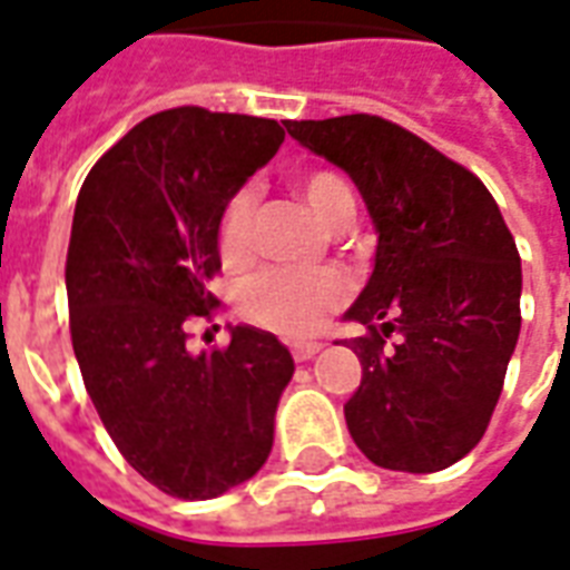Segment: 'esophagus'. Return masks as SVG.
I'll use <instances>...</instances> for the list:
<instances>
[{
    "label": "esophagus",
    "instance_id": "34e87169",
    "mask_svg": "<svg viewBox=\"0 0 570 570\" xmlns=\"http://www.w3.org/2000/svg\"><path fill=\"white\" fill-rule=\"evenodd\" d=\"M320 350H323V344H317V341H311V344H296V347H293V360L296 362L314 360Z\"/></svg>",
    "mask_w": 570,
    "mask_h": 570
}]
</instances>
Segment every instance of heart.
Here are the masks:
<instances>
[{"label":"heart","instance_id":"b5f03b06","mask_svg":"<svg viewBox=\"0 0 570 570\" xmlns=\"http://www.w3.org/2000/svg\"><path fill=\"white\" fill-rule=\"evenodd\" d=\"M298 193L323 226L353 220L356 199L344 178L332 171H311L298 180ZM253 187L238 189L220 217V253L226 263H242L250 253ZM347 277L335 268H268L256 274L242 293L244 317L284 338H307L326 326V320L347 298Z\"/></svg>","mask_w":570,"mask_h":570}]
</instances>
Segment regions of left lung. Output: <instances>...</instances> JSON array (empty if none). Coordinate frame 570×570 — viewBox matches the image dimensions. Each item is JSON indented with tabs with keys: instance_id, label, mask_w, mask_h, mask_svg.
Masks as SVG:
<instances>
[{
	"instance_id": "left-lung-1",
	"label": "left lung",
	"mask_w": 570,
	"mask_h": 570,
	"mask_svg": "<svg viewBox=\"0 0 570 570\" xmlns=\"http://www.w3.org/2000/svg\"><path fill=\"white\" fill-rule=\"evenodd\" d=\"M286 132L347 171L377 232L368 284L344 314L368 328L344 341L362 362L350 435L390 471L450 468L487 432L520 338V253L499 205L383 117L289 120Z\"/></svg>"
}]
</instances>
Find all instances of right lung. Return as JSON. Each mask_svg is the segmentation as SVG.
<instances>
[{
  "label": "right lung",
  "instance_id": "obj_1",
  "mask_svg": "<svg viewBox=\"0 0 570 570\" xmlns=\"http://www.w3.org/2000/svg\"><path fill=\"white\" fill-rule=\"evenodd\" d=\"M281 145L277 120L168 108L126 132L78 193L66 259L75 360L117 450L175 499H217L272 453L289 350L229 326V347L189 353L187 323L217 307L223 210Z\"/></svg>",
  "mask_w": 570,
  "mask_h": 570
}]
</instances>
